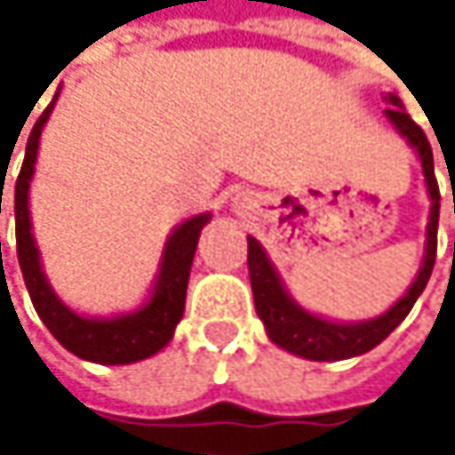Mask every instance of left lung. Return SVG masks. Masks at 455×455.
<instances>
[{
	"label": "left lung",
	"mask_w": 455,
	"mask_h": 455,
	"mask_svg": "<svg viewBox=\"0 0 455 455\" xmlns=\"http://www.w3.org/2000/svg\"><path fill=\"white\" fill-rule=\"evenodd\" d=\"M385 102L390 105L385 113L393 121V126L409 139V144L419 152L424 181L429 189V224H427V247H424V260L421 268L409 287V292L382 316L358 321V323H339V321H326L314 316L306 308H300L290 292L282 287V279L276 268L271 266L268 255L263 252L260 242L255 236H247V268H250V284H252V298H255V311L263 321L271 342L279 347L311 358V361H342L361 355L371 347H377L403 318L409 316L416 298L424 292L432 266H435V252H437V219H440V189L435 179V163H432V147L424 137V132L411 121V116L403 110V102L395 94H387Z\"/></svg>",
	"instance_id": "8db88e82"
}]
</instances>
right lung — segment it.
I'll return each mask as SVG.
<instances>
[{
	"label": "right lung",
	"mask_w": 455,
	"mask_h": 455,
	"mask_svg": "<svg viewBox=\"0 0 455 455\" xmlns=\"http://www.w3.org/2000/svg\"><path fill=\"white\" fill-rule=\"evenodd\" d=\"M52 108H54V102L39 116V121L31 129V137L26 144V157H23V165H20V173L15 181V200H12L18 263H20L28 295H31V303H34L39 318L46 323V329L54 334V339L65 350H70L73 355H78L84 361L121 366V363H134L141 358H149L171 342L176 323L184 316L192 258L197 250L200 231L211 221V213L192 216L189 221L173 228V234L168 236L165 250H163L152 298L139 311L113 318H89L70 311L52 292V287L46 282L39 250H36V242L31 234V213H28V189H31V179H34V168H36L39 139H42V129H44Z\"/></svg>",
	"instance_id": "right-lung-1"
}]
</instances>
